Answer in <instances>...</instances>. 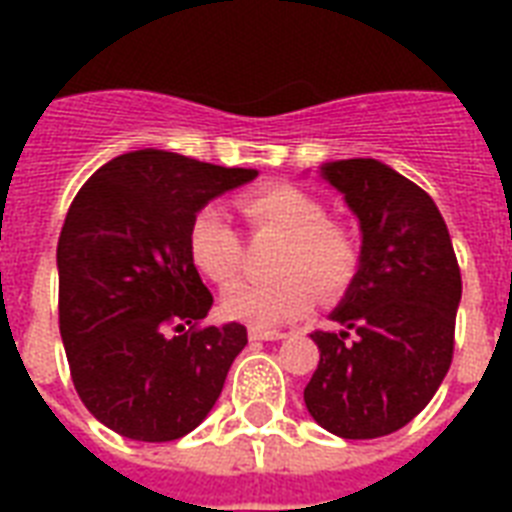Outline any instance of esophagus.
<instances>
[{
	"mask_svg": "<svg viewBox=\"0 0 512 512\" xmlns=\"http://www.w3.org/2000/svg\"><path fill=\"white\" fill-rule=\"evenodd\" d=\"M284 332L279 329H260V327H249V340H284Z\"/></svg>",
	"mask_w": 512,
	"mask_h": 512,
	"instance_id": "34e87169",
	"label": "esophagus"
}]
</instances>
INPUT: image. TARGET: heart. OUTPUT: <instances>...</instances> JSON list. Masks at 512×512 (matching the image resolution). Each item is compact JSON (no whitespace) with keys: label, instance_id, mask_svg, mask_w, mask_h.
<instances>
[{"label":"heart","instance_id":"1","mask_svg":"<svg viewBox=\"0 0 512 512\" xmlns=\"http://www.w3.org/2000/svg\"><path fill=\"white\" fill-rule=\"evenodd\" d=\"M241 212L255 233L281 236L271 281H241L223 295V311L231 319L268 329L303 316L313 303V287L321 297H337L353 284L361 268L356 233L327 220V207L295 185H271L241 199ZM193 265L209 281L228 287L241 265V239L228 215L215 204L201 207L188 228Z\"/></svg>","mask_w":512,"mask_h":512}]
</instances>
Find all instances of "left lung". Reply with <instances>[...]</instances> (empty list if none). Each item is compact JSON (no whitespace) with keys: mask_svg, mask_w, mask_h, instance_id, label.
Wrapping results in <instances>:
<instances>
[{"mask_svg":"<svg viewBox=\"0 0 512 512\" xmlns=\"http://www.w3.org/2000/svg\"><path fill=\"white\" fill-rule=\"evenodd\" d=\"M361 223V268L332 321L305 406L340 438H380L436 396L454 353L462 276L449 228L420 185L377 159L321 167Z\"/></svg>","mask_w":512,"mask_h":512,"instance_id":"obj_1","label":"left lung"}]
</instances>
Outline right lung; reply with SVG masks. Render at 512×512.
Listing matches in <instances>:
<instances>
[{
  "instance_id": "obj_1",
  "label": "right lung",
  "mask_w": 512,
  "mask_h": 512,
  "mask_svg": "<svg viewBox=\"0 0 512 512\" xmlns=\"http://www.w3.org/2000/svg\"><path fill=\"white\" fill-rule=\"evenodd\" d=\"M170 151H130L79 188L58 239V319L82 404L132 441H175L215 406L247 329L201 327L212 295L193 215L255 180Z\"/></svg>"
}]
</instances>
